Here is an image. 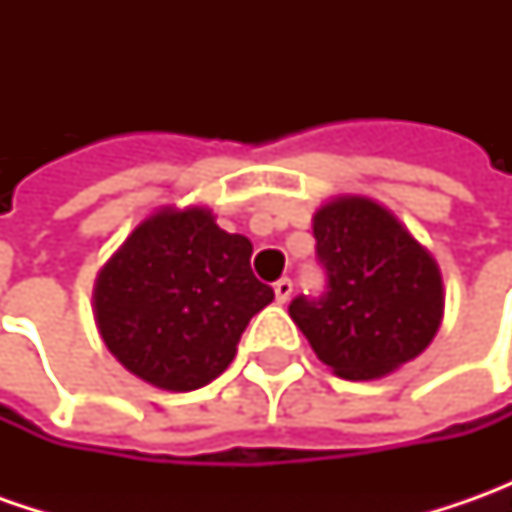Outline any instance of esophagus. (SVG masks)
Masks as SVG:
<instances>
[{
    "instance_id": "34e87169",
    "label": "esophagus",
    "mask_w": 512,
    "mask_h": 512,
    "mask_svg": "<svg viewBox=\"0 0 512 512\" xmlns=\"http://www.w3.org/2000/svg\"><path fill=\"white\" fill-rule=\"evenodd\" d=\"M273 293H276V302L285 305L287 299H290V293H293V282H290V279H279V282L273 285Z\"/></svg>"
}]
</instances>
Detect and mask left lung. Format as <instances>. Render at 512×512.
<instances>
[{
  "instance_id": "8db88e82",
  "label": "left lung",
  "mask_w": 512,
  "mask_h": 512,
  "mask_svg": "<svg viewBox=\"0 0 512 512\" xmlns=\"http://www.w3.org/2000/svg\"><path fill=\"white\" fill-rule=\"evenodd\" d=\"M322 299H293L290 319L342 379H382L427 350L444 319L433 253L370 196L344 193L313 213Z\"/></svg>"
}]
</instances>
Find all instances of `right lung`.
Returning <instances> with one entry per match:
<instances>
[{"label": "right lung", "instance_id": "obj_1", "mask_svg": "<svg viewBox=\"0 0 512 512\" xmlns=\"http://www.w3.org/2000/svg\"><path fill=\"white\" fill-rule=\"evenodd\" d=\"M253 245L210 207H159L130 230L93 285V319L116 362L187 393L222 376L247 322L273 302L250 270Z\"/></svg>", "mask_w": 512, "mask_h": 512}]
</instances>
